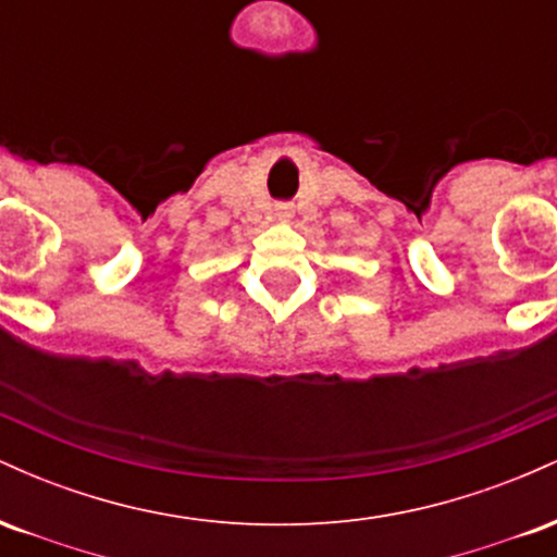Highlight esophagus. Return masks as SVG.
Segmentation results:
<instances>
[{
  "label": "esophagus",
  "instance_id": "obj_1",
  "mask_svg": "<svg viewBox=\"0 0 557 557\" xmlns=\"http://www.w3.org/2000/svg\"><path fill=\"white\" fill-rule=\"evenodd\" d=\"M274 216H277V220H290V216H293V209H290V207H285V203H280V207L274 209Z\"/></svg>",
  "mask_w": 557,
  "mask_h": 557
}]
</instances>
